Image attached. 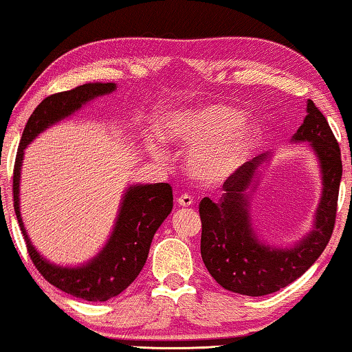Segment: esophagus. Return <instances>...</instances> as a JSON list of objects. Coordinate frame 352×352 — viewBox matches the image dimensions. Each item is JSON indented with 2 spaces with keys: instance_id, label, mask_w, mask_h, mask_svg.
Wrapping results in <instances>:
<instances>
[{
  "instance_id": "34e87169",
  "label": "esophagus",
  "mask_w": 352,
  "mask_h": 352,
  "mask_svg": "<svg viewBox=\"0 0 352 352\" xmlns=\"http://www.w3.org/2000/svg\"><path fill=\"white\" fill-rule=\"evenodd\" d=\"M176 201H177V205L182 206V208H187V206L194 205V199H192L189 194H182Z\"/></svg>"
}]
</instances>
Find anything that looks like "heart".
I'll return each mask as SVG.
<instances>
[{
  "mask_svg": "<svg viewBox=\"0 0 352 352\" xmlns=\"http://www.w3.org/2000/svg\"><path fill=\"white\" fill-rule=\"evenodd\" d=\"M158 136L171 146L190 147L184 160L189 176L201 186L216 187L248 160L261 128L237 109L211 104L165 115L158 123ZM148 151L157 160L163 158L158 144H148Z\"/></svg>",
  "mask_w": 352,
  "mask_h": 352,
  "instance_id": "obj_1",
  "label": "heart"
}]
</instances>
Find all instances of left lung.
I'll list each match as a JSON object with an SVG mask.
<instances>
[{"label": "left lung", "instance_id": "obj_1", "mask_svg": "<svg viewBox=\"0 0 352 352\" xmlns=\"http://www.w3.org/2000/svg\"><path fill=\"white\" fill-rule=\"evenodd\" d=\"M305 122L293 142H309L320 168L322 194L314 226L293 247H272L259 240L252 221V186L259 166L271 153L245 163L229 181L219 201H200V252L211 277L226 290L247 296L278 292L301 277L317 261L331 237L343 165L336 139L316 104L309 99Z\"/></svg>", "mask_w": 352, "mask_h": 352}]
</instances>
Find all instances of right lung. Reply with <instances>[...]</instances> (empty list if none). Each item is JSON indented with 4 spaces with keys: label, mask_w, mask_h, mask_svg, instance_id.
<instances>
[{
    "label": "right lung",
    "mask_w": 352,
    "mask_h": 352,
    "mask_svg": "<svg viewBox=\"0 0 352 352\" xmlns=\"http://www.w3.org/2000/svg\"><path fill=\"white\" fill-rule=\"evenodd\" d=\"M115 83H86L46 98L33 110L22 133L14 165V210L33 264L51 285L86 301H107L131 285L147 261L155 232L173 210V189L166 182L134 184L124 190L112 234L104 248L80 266H59L33 247L21 216V171L23 152L38 134L59 123L89 100L113 93Z\"/></svg>",
    "instance_id": "add662e5"
}]
</instances>
